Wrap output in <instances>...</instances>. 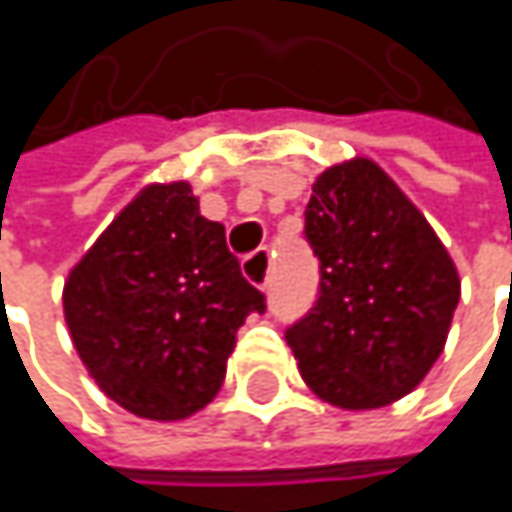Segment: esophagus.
<instances>
[{
    "label": "esophagus",
    "instance_id": "1",
    "mask_svg": "<svg viewBox=\"0 0 512 512\" xmlns=\"http://www.w3.org/2000/svg\"><path fill=\"white\" fill-rule=\"evenodd\" d=\"M269 272H272V255H269V249H257L255 255H249L246 263H243V275L252 284H257L260 290L269 287Z\"/></svg>",
    "mask_w": 512,
    "mask_h": 512
}]
</instances>
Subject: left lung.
I'll list each match as a JSON object with an SVG mask.
<instances>
[{
  "label": "left lung",
  "mask_w": 512,
  "mask_h": 512,
  "mask_svg": "<svg viewBox=\"0 0 512 512\" xmlns=\"http://www.w3.org/2000/svg\"><path fill=\"white\" fill-rule=\"evenodd\" d=\"M314 308L284 335L308 388L341 409L409 394L442 356L460 275L436 231L370 159L323 171L305 207Z\"/></svg>",
  "instance_id": "obj_1"
}]
</instances>
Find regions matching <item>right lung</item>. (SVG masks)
Returning a JSON list of instances; mask_svg holds the SVG:
<instances>
[{
    "instance_id": "right-lung-1",
    "label": "right lung",
    "mask_w": 512,
    "mask_h": 512,
    "mask_svg": "<svg viewBox=\"0 0 512 512\" xmlns=\"http://www.w3.org/2000/svg\"><path fill=\"white\" fill-rule=\"evenodd\" d=\"M252 311H266V296L189 183L142 189L64 284V320L88 373L151 421L189 418L216 397Z\"/></svg>"
}]
</instances>
